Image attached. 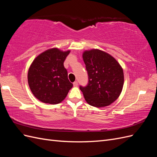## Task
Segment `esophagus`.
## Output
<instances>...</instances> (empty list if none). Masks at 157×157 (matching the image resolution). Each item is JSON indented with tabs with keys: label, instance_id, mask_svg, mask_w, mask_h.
Returning a JSON list of instances; mask_svg holds the SVG:
<instances>
[{
	"label": "esophagus",
	"instance_id": "34e87169",
	"mask_svg": "<svg viewBox=\"0 0 157 157\" xmlns=\"http://www.w3.org/2000/svg\"><path fill=\"white\" fill-rule=\"evenodd\" d=\"M78 82H77V81H75V82H73L74 86H78Z\"/></svg>",
	"mask_w": 157,
	"mask_h": 157
}]
</instances>
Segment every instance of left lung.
I'll use <instances>...</instances> for the list:
<instances>
[{"mask_svg":"<svg viewBox=\"0 0 157 157\" xmlns=\"http://www.w3.org/2000/svg\"><path fill=\"white\" fill-rule=\"evenodd\" d=\"M88 75L86 86H80L89 105L103 107L111 105L119 97L124 84L122 68L113 56L98 49L82 54Z\"/></svg>","mask_w":157,"mask_h":157,"instance_id":"left-lung-1","label":"left lung"}]
</instances>
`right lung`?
<instances>
[{
    "mask_svg": "<svg viewBox=\"0 0 157 157\" xmlns=\"http://www.w3.org/2000/svg\"><path fill=\"white\" fill-rule=\"evenodd\" d=\"M69 53V50L52 48L42 52L33 61L28 71V84L33 94L40 101L59 103L73 87L63 65Z\"/></svg>",
    "mask_w": 157,
    "mask_h": 157,
    "instance_id": "add662e5",
    "label": "right lung"
}]
</instances>
